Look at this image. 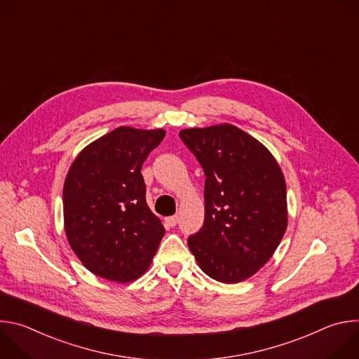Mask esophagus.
Segmentation results:
<instances>
[{"mask_svg":"<svg viewBox=\"0 0 359 359\" xmlns=\"http://www.w3.org/2000/svg\"><path fill=\"white\" fill-rule=\"evenodd\" d=\"M166 224L170 226V227H175L177 223H179V216H170V217H166L165 219Z\"/></svg>","mask_w":359,"mask_h":359,"instance_id":"obj_1","label":"esophagus"}]
</instances>
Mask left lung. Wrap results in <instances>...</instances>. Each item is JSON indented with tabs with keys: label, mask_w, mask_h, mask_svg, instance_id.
Instances as JSON below:
<instances>
[{
	"label": "left lung",
	"mask_w": 359,
	"mask_h": 359,
	"mask_svg": "<svg viewBox=\"0 0 359 359\" xmlns=\"http://www.w3.org/2000/svg\"><path fill=\"white\" fill-rule=\"evenodd\" d=\"M179 136L206 175L204 223L187 245L213 280L244 281L273 257L287 230L283 170L262 142L230 123Z\"/></svg>",
	"instance_id": "left-lung-1"
}]
</instances>
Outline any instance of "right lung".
<instances>
[{"label": "right lung", "instance_id": "right-lung-1", "mask_svg": "<svg viewBox=\"0 0 359 359\" xmlns=\"http://www.w3.org/2000/svg\"><path fill=\"white\" fill-rule=\"evenodd\" d=\"M163 129L119 126L85 146L64 183V229L81 263L116 283L139 278L165 236L140 173Z\"/></svg>", "mask_w": 359, "mask_h": 359}]
</instances>
